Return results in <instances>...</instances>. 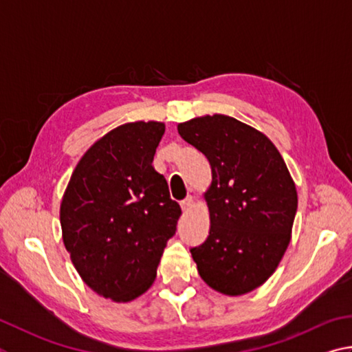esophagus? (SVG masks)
<instances>
[{
  "label": "esophagus",
  "instance_id": "34e87169",
  "mask_svg": "<svg viewBox=\"0 0 352 352\" xmlns=\"http://www.w3.org/2000/svg\"><path fill=\"white\" fill-rule=\"evenodd\" d=\"M192 204H194V200H192V197H186L184 198V200L180 203V206H182V209L184 210V212H188V210L192 208Z\"/></svg>",
  "mask_w": 352,
  "mask_h": 352
}]
</instances>
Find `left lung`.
Here are the masks:
<instances>
[{"label":"left lung","mask_w":352,"mask_h":352,"mask_svg":"<svg viewBox=\"0 0 352 352\" xmlns=\"http://www.w3.org/2000/svg\"><path fill=\"white\" fill-rule=\"evenodd\" d=\"M184 142L209 160L204 192L210 229L190 249L204 283L225 296H243L277 270L291 241L297 189L283 157L263 132L221 113L177 126Z\"/></svg>","instance_id":"8db88e82"}]
</instances>
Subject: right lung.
<instances>
[{
    "mask_svg": "<svg viewBox=\"0 0 352 352\" xmlns=\"http://www.w3.org/2000/svg\"><path fill=\"white\" fill-rule=\"evenodd\" d=\"M162 121H133L97 140L76 164L60 206L63 243L89 287L127 303L149 289L180 204L152 166Z\"/></svg>",
    "mask_w": 352,
    "mask_h": 352,
    "instance_id": "obj_1",
    "label": "right lung"
}]
</instances>
